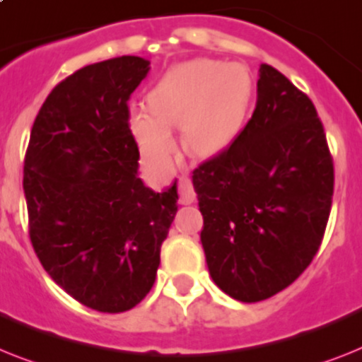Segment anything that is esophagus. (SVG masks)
Returning a JSON list of instances; mask_svg holds the SVG:
<instances>
[{
  "mask_svg": "<svg viewBox=\"0 0 362 362\" xmlns=\"http://www.w3.org/2000/svg\"><path fill=\"white\" fill-rule=\"evenodd\" d=\"M178 195H180V204H191L195 201V189H193L191 178L182 176L180 184H178Z\"/></svg>",
  "mask_w": 362,
  "mask_h": 362,
  "instance_id": "esophagus-1",
  "label": "esophagus"
}]
</instances>
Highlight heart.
I'll use <instances>...</instances> for the list:
<instances>
[{
	"mask_svg": "<svg viewBox=\"0 0 362 362\" xmlns=\"http://www.w3.org/2000/svg\"><path fill=\"white\" fill-rule=\"evenodd\" d=\"M252 83L247 66L217 59L175 64L146 95V111H134L130 128L139 151L156 167L171 165L182 130L186 151L199 158L221 154L242 134L251 110Z\"/></svg>",
	"mask_w": 362,
	"mask_h": 362,
	"instance_id": "heart-1",
	"label": "heart"
}]
</instances>
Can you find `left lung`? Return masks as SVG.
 Here are the masks:
<instances>
[{
	"label": "left lung",
	"instance_id": "obj_1",
	"mask_svg": "<svg viewBox=\"0 0 362 362\" xmlns=\"http://www.w3.org/2000/svg\"><path fill=\"white\" fill-rule=\"evenodd\" d=\"M238 139L193 171L201 242L214 283L257 303L316 257L334 189L333 156L313 100L269 64Z\"/></svg>",
	"mask_w": 362,
	"mask_h": 362
}]
</instances>
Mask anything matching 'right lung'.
Segmentation results:
<instances>
[{"instance_id":"obj_1","label":"right lung","mask_w":362,"mask_h":362,"mask_svg":"<svg viewBox=\"0 0 362 362\" xmlns=\"http://www.w3.org/2000/svg\"><path fill=\"white\" fill-rule=\"evenodd\" d=\"M148 61L113 57L76 70L38 111L23 160L29 238L48 275L98 313H124L151 292L176 216V184L137 176L128 100Z\"/></svg>"}]
</instances>
